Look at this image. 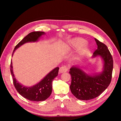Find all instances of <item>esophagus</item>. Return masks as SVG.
<instances>
[{
  "instance_id": "esophagus-1",
  "label": "esophagus",
  "mask_w": 121,
  "mask_h": 121,
  "mask_svg": "<svg viewBox=\"0 0 121 121\" xmlns=\"http://www.w3.org/2000/svg\"><path fill=\"white\" fill-rule=\"evenodd\" d=\"M68 70V66H66L65 65L61 66V68H60V69H59V72L60 73H64V72H67Z\"/></svg>"
}]
</instances>
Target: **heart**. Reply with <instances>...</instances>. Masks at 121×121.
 <instances>
[{
  "label": "heart",
  "mask_w": 121,
  "mask_h": 121,
  "mask_svg": "<svg viewBox=\"0 0 121 121\" xmlns=\"http://www.w3.org/2000/svg\"><path fill=\"white\" fill-rule=\"evenodd\" d=\"M85 40L80 37L74 38L68 42V47L69 49H76L81 47L76 56V59L78 60L81 59L88 50V46L85 44Z\"/></svg>",
  "instance_id": "obj_1"
}]
</instances>
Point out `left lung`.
Wrapping results in <instances>:
<instances>
[{
  "label": "left lung",
  "instance_id": "8db88e82",
  "mask_svg": "<svg viewBox=\"0 0 121 121\" xmlns=\"http://www.w3.org/2000/svg\"><path fill=\"white\" fill-rule=\"evenodd\" d=\"M98 46L92 57L99 56L104 60V70L99 74L89 75L75 66L72 67L70 86L72 93L76 98L89 100L101 95L109 86L111 81L113 60L107 46L95 38Z\"/></svg>",
  "mask_w": 121,
  "mask_h": 121
}]
</instances>
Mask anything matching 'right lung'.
Here are the masks:
<instances>
[{
  "instance_id": "obj_1",
  "label": "right lung",
  "mask_w": 121,
  "mask_h": 121,
  "mask_svg": "<svg viewBox=\"0 0 121 121\" xmlns=\"http://www.w3.org/2000/svg\"><path fill=\"white\" fill-rule=\"evenodd\" d=\"M43 34H45V33L43 32H33L29 33L16 45L12 55L14 51L21 45L28 42H36L41 36ZM59 69L58 67L54 69L38 84L30 87H28L22 85L16 80L13 72L12 61L10 64V72L15 89L25 99L33 101H44L50 96L52 92V82L53 79L58 76Z\"/></svg>"
}]
</instances>
